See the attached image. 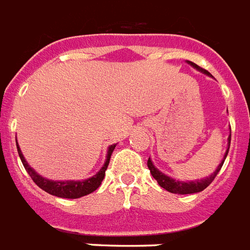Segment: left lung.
Wrapping results in <instances>:
<instances>
[{"label": "left lung", "mask_w": 250, "mask_h": 250, "mask_svg": "<svg viewBox=\"0 0 250 250\" xmlns=\"http://www.w3.org/2000/svg\"><path fill=\"white\" fill-rule=\"evenodd\" d=\"M188 63H189V65H192L194 69H197V70H200V72L204 73V74L210 76V73L208 72V70L202 69V67H200L198 65L192 62V61H188ZM228 146H230V136H229V138H228ZM228 152H229V147L227 149V153H225V156H224V160H222L221 164L218 165L217 169H216V170H214L209 177L202 178V180H194V181H178L177 180V181H176V180H173L172 177H169V176H167V174H164L163 172H160L157 167L153 165L150 158L147 160V167H149V170H150V173H152V176L154 177V180H157L158 185H160L161 188H164L165 190H167V192H170V193H174V194H192V193L202 192L205 188H208L210 184H212V181L216 178L217 173L220 172V169L222 167V164H224L225 158H227Z\"/></svg>", "instance_id": "obj_1"}]
</instances>
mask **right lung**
<instances>
[{
    "instance_id": "obj_1",
    "label": "right lung",
    "mask_w": 250,
    "mask_h": 250,
    "mask_svg": "<svg viewBox=\"0 0 250 250\" xmlns=\"http://www.w3.org/2000/svg\"><path fill=\"white\" fill-rule=\"evenodd\" d=\"M114 147H116V145H110L109 149H107L106 160H105L104 167L93 177L83 180V181H70V180H67V181H53V180H48V178L42 177L33 167H30V165L25 160L22 152H21V149H20L18 145L17 150L18 154H20V158H21V161L23 164V167L26 169V172L29 173V176L32 177L33 181L37 184L38 187L41 188L42 190H45L49 194L56 196V197L80 198L83 197V196H86L89 193L94 192L101 185L104 177H105V170L107 169V165H109V161H110V156H112Z\"/></svg>"
}]
</instances>
